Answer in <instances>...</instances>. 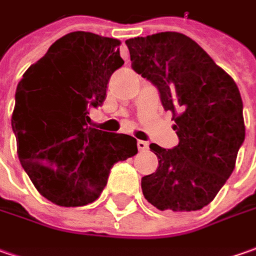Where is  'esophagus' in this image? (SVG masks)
I'll return each mask as SVG.
<instances>
[{
	"label": "esophagus",
	"instance_id": "34e87169",
	"mask_svg": "<svg viewBox=\"0 0 256 256\" xmlns=\"http://www.w3.org/2000/svg\"><path fill=\"white\" fill-rule=\"evenodd\" d=\"M137 148H138V152H146L148 148V143L144 142V140H138L137 142Z\"/></svg>",
	"mask_w": 256,
	"mask_h": 256
}]
</instances>
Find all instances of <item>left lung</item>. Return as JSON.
Segmentation results:
<instances>
[{
    "mask_svg": "<svg viewBox=\"0 0 256 256\" xmlns=\"http://www.w3.org/2000/svg\"><path fill=\"white\" fill-rule=\"evenodd\" d=\"M132 66L157 88L172 113L178 144L152 143L158 158L142 178L146 200L162 211H197L208 206L232 174L245 140L238 86L196 40L160 32L126 40Z\"/></svg>",
    "mask_w": 256,
    "mask_h": 256,
    "instance_id": "1",
    "label": "left lung"
}]
</instances>
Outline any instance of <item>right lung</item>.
Masks as SVG:
<instances>
[{
    "label": "right lung",
    "mask_w": 256,
    "mask_h": 256,
    "mask_svg": "<svg viewBox=\"0 0 256 256\" xmlns=\"http://www.w3.org/2000/svg\"><path fill=\"white\" fill-rule=\"evenodd\" d=\"M120 40L76 31L54 42L16 86L12 132L18 157L35 188L60 207L100 196L110 168L137 153L134 137L88 126L112 74L124 60Z\"/></svg>",
    "instance_id": "obj_1"
}]
</instances>
